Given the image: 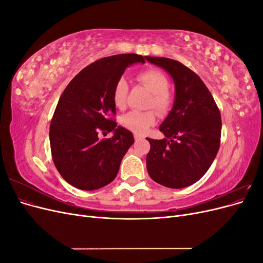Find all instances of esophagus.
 <instances>
[{"label":"esophagus","instance_id":"obj_1","mask_svg":"<svg viewBox=\"0 0 263 263\" xmlns=\"http://www.w3.org/2000/svg\"><path fill=\"white\" fill-rule=\"evenodd\" d=\"M135 140L136 141H138V140H140V139H142V137L141 136H139V135H137V134H135Z\"/></svg>","mask_w":263,"mask_h":263}]
</instances>
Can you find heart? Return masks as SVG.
Segmentation results:
<instances>
[{"label":"heart","mask_w":263,"mask_h":263,"mask_svg":"<svg viewBox=\"0 0 263 263\" xmlns=\"http://www.w3.org/2000/svg\"><path fill=\"white\" fill-rule=\"evenodd\" d=\"M137 80L153 93L148 106L154 107L159 115L168 113L172 105V95L168 91L169 82L165 76L160 71L150 69L140 72L137 76ZM127 93H128V84L124 78H121L113 90V102L117 108L122 109L126 106ZM155 122L156 114L154 110H145V112L132 110L121 118V124L125 128L138 135L145 134Z\"/></svg>","instance_id":"heart-1"}]
</instances>
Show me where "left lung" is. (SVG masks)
Returning a JSON list of instances; mask_svg holds the SVG:
<instances>
[{
    "label": "left lung",
    "mask_w": 263,
    "mask_h": 263,
    "mask_svg": "<svg viewBox=\"0 0 263 263\" xmlns=\"http://www.w3.org/2000/svg\"><path fill=\"white\" fill-rule=\"evenodd\" d=\"M162 68L174 83V102L159 127L165 138L150 139L147 170L163 186L182 189L200 180L216 157L221 133L220 112L201 78L181 62L145 57Z\"/></svg>",
    "instance_id": "left-lung-1"
}]
</instances>
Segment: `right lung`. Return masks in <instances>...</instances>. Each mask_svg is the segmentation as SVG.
<instances>
[{"label": "right lung", "instance_id": "add662e5", "mask_svg": "<svg viewBox=\"0 0 263 263\" xmlns=\"http://www.w3.org/2000/svg\"><path fill=\"white\" fill-rule=\"evenodd\" d=\"M144 63L140 54L102 58L79 72L61 94L50 123V148L55 168L69 184L93 191L107 185L134 144L133 134L117 126L113 90L127 67ZM113 131L101 140L99 134Z\"/></svg>", "mask_w": 263, "mask_h": 263}]
</instances>
